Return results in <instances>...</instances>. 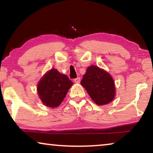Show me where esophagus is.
<instances>
[{"label": "esophagus", "mask_w": 153, "mask_h": 153, "mask_svg": "<svg viewBox=\"0 0 153 153\" xmlns=\"http://www.w3.org/2000/svg\"><path fill=\"white\" fill-rule=\"evenodd\" d=\"M81 81V79H80V77H77V78L74 79V82L76 83H79Z\"/></svg>", "instance_id": "obj_1"}]
</instances>
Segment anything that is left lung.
<instances>
[{
    "mask_svg": "<svg viewBox=\"0 0 153 153\" xmlns=\"http://www.w3.org/2000/svg\"><path fill=\"white\" fill-rule=\"evenodd\" d=\"M81 84L96 104L105 105L114 100L116 86L112 76L96 65L88 67Z\"/></svg>",
    "mask_w": 153,
    "mask_h": 153,
    "instance_id": "left-lung-1",
    "label": "left lung"
}]
</instances>
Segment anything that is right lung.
Returning a JSON list of instances; mask_svg holds the SVG:
<instances>
[{
    "mask_svg": "<svg viewBox=\"0 0 153 153\" xmlns=\"http://www.w3.org/2000/svg\"><path fill=\"white\" fill-rule=\"evenodd\" d=\"M72 85L73 82L67 75L53 68L42 77L37 83V91L46 106L56 108L62 103Z\"/></svg>",
    "mask_w": 153,
    "mask_h": 153,
    "instance_id": "1",
    "label": "right lung"
}]
</instances>
